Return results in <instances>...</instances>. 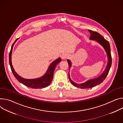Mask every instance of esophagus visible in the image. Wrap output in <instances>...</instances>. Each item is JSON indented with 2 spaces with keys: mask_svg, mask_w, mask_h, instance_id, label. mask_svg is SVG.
Here are the masks:
<instances>
[{
  "mask_svg": "<svg viewBox=\"0 0 123 123\" xmlns=\"http://www.w3.org/2000/svg\"><path fill=\"white\" fill-rule=\"evenodd\" d=\"M70 56L67 53H63L62 55H61V58L63 60H64L65 59L68 58Z\"/></svg>",
  "mask_w": 123,
  "mask_h": 123,
  "instance_id": "esophagus-1",
  "label": "esophagus"
}]
</instances>
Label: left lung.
I'll return each mask as SVG.
<instances>
[{
	"mask_svg": "<svg viewBox=\"0 0 123 123\" xmlns=\"http://www.w3.org/2000/svg\"><path fill=\"white\" fill-rule=\"evenodd\" d=\"M89 31L91 34L90 40L95 41L96 42L98 43L100 45H101L104 49L107 54L108 62L105 71L99 76L96 77L94 79L89 80L82 83H76L72 80L70 76V74L69 73V78L71 83L74 86L77 88H80L82 89L92 88L102 83L107 75L111 66V64H112V58H111L110 47L109 42L106 40L100 34H99L98 33L92 31L91 30H89ZM67 61L68 62L69 68H71L72 66V63L69 59H68Z\"/></svg>",
	"mask_w": 123,
	"mask_h": 123,
	"instance_id": "left-lung-1",
	"label": "left lung"
}]
</instances>
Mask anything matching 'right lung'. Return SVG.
Listing matches in <instances>:
<instances>
[{"label": "right lung", "instance_id": "add662e5", "mask_svg": "<svg viewBox=\"0 0 123 123\" xmlns=\"http://www.w3.org/2000/svg\"><path fill=\"white\" fill-rule=\"evenodd\" d=\"M18 39H16L15 42L13 43L9 53V64L11 67V70H12V72L15 77L19 82L29 88L33 89H41L48 86L50 84L52 80L54 71L56 66L61 61V58L59 57L53 61L49 66L46 73L42 76L39 78H36V79H24V78L19 76L15 72L12 63V52L13 48L14 47L15 43Z\"/></svg>", "mask_w": 123, "mask_h": 123}]
</instances>
